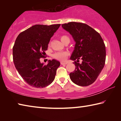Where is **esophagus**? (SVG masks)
I'll use <instances>...</instances> for the list:
<instances>
[{"mask_svg": "<svg viewBox=\"0 0 121 121\" xmlns=\"http://www.w3.org/2000/svg\"><path fill=\"white\" fill-rule=\"evenodd\" d=\"M67 62H61V65H67Z\"/></svg>", "mask_w": 121, "mask_h": 121, "instance_id": "obj_1", "label": "esophagus"}]
</instances>
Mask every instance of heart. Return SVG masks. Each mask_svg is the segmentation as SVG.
<instances>
[{
	"label": "heart",
	"mask_w": 121,
	"mask_h": 121,
	"mask_svg": "<svg viewBox=\"0 0 121 121\" xmlns=\"http://www.w3.org/2000/svg\"><path fill=\"white\" fill-rule=\"evenodd\" d=\"M60 39L61 42L62 43L64 42L65 39H69L68 37L65 35H63L62 36H61ZM68 53L66 52H59L55 53V54L53 55V56H54V58L55 59L58 60L64 61L65 60V59H66L67 56H68Z\"/></svg>",
	"instance_id": "obj_1"
}]
</instances>
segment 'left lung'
Returning a JSON list of instances; mask_svg holds the SVG:
<instances>
[{
	"mask_svg": "<svg viewBox=\"0 0 121 121\" xmlns=\"http://www.w3.org/2000/svg\"><path fill=\"white\" fill-rule=\"evenodd\" d=\"M76 43L70 60L74 61L75 70L69 73L76 85L86 86L95 82L105 65L106 47L100 35L85 23L71 22L61 24Z\"/></svg>",
	"mask_w": 121,
	"mask_h": 121,
	"instance_id": "obj_1",
	"label": "left lung"
}]
</instances>
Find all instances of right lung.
Masks as SVG:
<instances>
[{
	"mask_svg": "<svg viewBox=\"0 0 121 121\" xmlns=\"http://www.w3.org/2000/svg\"><path fill=\"white\" fill-rule=\"evenodd\" d=\"M60 25L36 24L16 39L13 48L14 63L22 78L31 86L45 87L54 81L60 62L53 59L44 65L40 59L44 57L51 38Z\"/></svg>",
	"mask_w": 121,
	"mask_h": 121,
	"instance_id": "right-lung-1",
	"label": "right lung"
}]
</instances>
